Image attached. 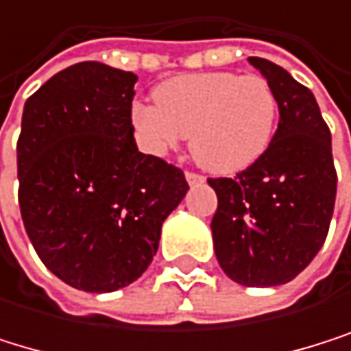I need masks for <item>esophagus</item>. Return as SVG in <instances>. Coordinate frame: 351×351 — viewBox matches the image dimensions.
<instances>
[{
    "label": "esophagus",
    "instance_id": "esophagus-1",
    "mask_svg": "<svg viewBox=\"0 0 351 351\" xmlns=\"http://www.w3.org/2000/svg\"><path fill=\"white\" fill-rule=\"evenodd\" d=\"M186 182H188L190 186H199V184H203V182H205V178H203V176H199V173L186 171Z\"/></svg>",
    "mask_w": 351,
    "mask_h": 351
}]
</instances>
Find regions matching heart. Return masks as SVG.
<instances>
[{
	"label": "heart",
	"mask_w": 351,
	"mask_h": 351,
	"mask_svg": "<svg viewBox=\"0 0 351 351\" xmlns=\"http://www.w3.org/2000/svg\"><path fill=\"white\" fill-rule=\"evenodd\" d=\"M152 98L154 106H132V125L144 150L163 156L190 136L195 161L215 176L251 167L276 134L278 98L259 75H178L156 85Z\"/></svg>",
	"instance_id": "heart-1"
}]
</instances>
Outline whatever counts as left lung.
<instances>
[{
    "label": "left lung",
    "mask_w": 351,
    "mask_h": 351,
    "mask_svg": "<svg viewBox=\"0 0 351 351\" xmlns=\"http://www.w3.org/2000/svg\"><path fill=\"white\" fill-rule=\"evenodd\" d=\"M278 98V130L259 161L237 178L209 180L221 270L245 287L293 280L320 251L332 217L337 173L330 132L314 94L282 66L251 56Z\"/></svg>",
    "instance_id": "8db88e82"
}]
</instances>
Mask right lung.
Segmentation results:
<instances>
[{
	"label": "right lung",
	"instance_id": "1",
	"mask_svg": "<svg viewBox=\"0 0 351 351\" xmlns=\"http://www.w3.org/2000/svg\"><path fill=\"white\" fill-rule=\"evenodd\" d=\"M136 81L79 62L47 79L23 110L16 154L25 230L45 268L79 291L138 280L188 192L182 169L136 146Z\"/></svg>",
	"mask_w": 351,
	"mask_h": 351
}]
</instances>
